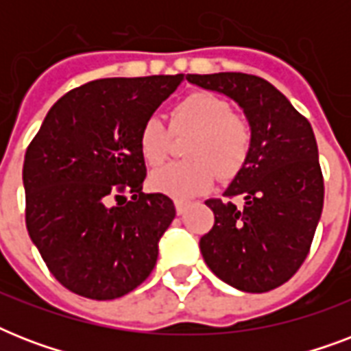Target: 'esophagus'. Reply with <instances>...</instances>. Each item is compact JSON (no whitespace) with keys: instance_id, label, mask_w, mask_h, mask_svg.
I'll return each mask as SVG.
<instances>
[{"instance_id":"1","label":"esophagus","mask_w":351,"mask_h":351,"mask_svg":"<svg viewBox=\"0 0 351 351\" xmlns=\"http://www.w3.org/2000/svg\"><path fill=\"white\" fill-rule=\"evenodd\" d=\"M175 208H176V213L184 215L187 209V202H184V200H175Z\"/></svg>"}]
</instances>
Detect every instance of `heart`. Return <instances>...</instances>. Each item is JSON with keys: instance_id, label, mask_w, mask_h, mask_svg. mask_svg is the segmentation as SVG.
Segmentation results:
<instances>
[{"instance_id": "b5f03b06", "label": "heart", "mask_w": 351, "mask_h": 351, "mask_svg": "<svg viewBox=\"0 0 351 351\" xmlns=\"http://www.w3.org/2000/svg\"><path fill=\"white\" fill-rule=\"evenodd\" d=\"M173 132H193L186 145L189 160L167 164L151 173L154 191L175 198H191L208 191L220 178H231L242 169L251 145V129L244 118L222 96L197 90L182 98L171 111ZM138 145L149 165L162 164L169 149V132L164 121L151 117L142 125Z\"/></svg>"}]
</instances>
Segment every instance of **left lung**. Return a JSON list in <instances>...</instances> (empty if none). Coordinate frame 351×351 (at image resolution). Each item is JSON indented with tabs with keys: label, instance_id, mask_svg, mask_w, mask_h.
I'll return each mask as SVG.
<instances>
[{
	"label": "left lung",
	"instance_id": "left-lung-1",
	"mask_svg": "<svg viewBox=\"0 0 351 351\" xmlns=\"http://www.w3.org/2000/svg\"><path fill=\"white\" fill-rule=\"evenodd\" d=\"M189 84L228 96L251 129L250 154L224 197L206 200L215 226L200 239L209 269L247 293L293 277L310 251L324 204L319 149L310 121L269 82L244 73L187 74Z\"/></svg>",
	"mask_w": 351,
	"mask_h": 351
}]
</instances>
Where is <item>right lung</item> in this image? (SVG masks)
<instances>
[{
    "label": "right lung",
    "mask_w": 351,
    "mask_h": 351,
    "mask_svg": "<svg viewBox=\"0 0 351 351\" xmlns=\"http://www.w3.org/2000/svg\"><path fill=\"white\" fill-rule=\"evenodd\" d=\"M182 82L176 74L76 87L51 107L30 142L23 162L27 230L52 275L74 293L118 299L153 271L176 211L162 193H142L138 136ZM125 192L133 195L129 203Z\"/></svg>",
    "instance_id": "add662e5"
}]
</instances>
